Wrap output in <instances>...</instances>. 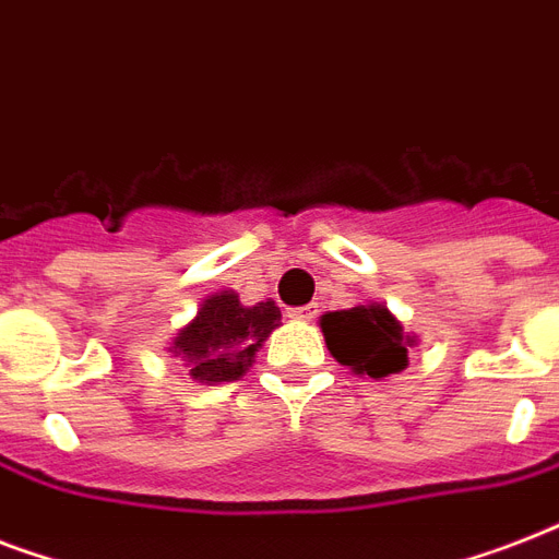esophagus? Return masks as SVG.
I'll use <instances>...</instances> for the list:
<instances>
[{"instance_id":"esophagus-1","label":"esophagus","mask_w":559,"mask_h":559,"mask_svg":"<svg viewBox=\"0 0 559 559\" xmlns=\"http://www.w3.org/2000/svg\"><path fill=\"white\" fill-rule=\"evenodd\" d=\"M316 313H319V305L293 307V310H289V319H296V322H313Z\"/></svg>"}]
</instances>
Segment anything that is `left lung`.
<instances>
[{
	"label": "left lung",
	"instance_id": "obj_1",
	"mask_svg": "<svg viewBox=\"0 0 559 559\" xmlns=\"http://www.w3.org/2000/svg\"><path fill=\"white\" fill-rule=\"evenodd\" d=\"M319 324L333 359L371 380L403 371L408 366V348L417 342L403 333V324L389 313V307L377 301L324 313Z\"/></svg>",
	"mask_w": 559,
	"mask_h": 559
}]
</instances>
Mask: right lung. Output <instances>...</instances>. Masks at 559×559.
Returning <instances> with one entry per match:
<instances>
[{
    "mask_svg": "<svg viewBox=\"0 0 559 559\" xmlns=\"http://www.w3.org/2000/svg\"><path fill=\"white\" fill-rule=\"evenodd\" d=\"M281 324L275 301L246 307L231 289L214 293L197 316L174 336L170 354L179 357L188 377L205 385L240 380L266 336Z\"/></svg>",
    "mask_w": 559,
    "mask_h": 559,
    "instance_id": "add662e5",
    "label": "right lung"
}]
</instances>
